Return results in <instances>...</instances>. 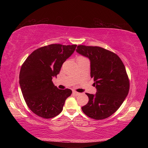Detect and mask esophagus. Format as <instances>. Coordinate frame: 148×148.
Returning a JSON list of instances; mask_svg holds the SVG:
<instances>
[{"instance_id":"obj_1","label":"esophagus","mask_w":148,"mask_h":148,"mask_svg":"<svg viewBox=\"0 0 148 148\" xmlns=\"http://www.w3.org/2000/svg\"><path fill=\"white\" fill-rule=\"evenodd\" d=\"M72 94H73L74 95H75V96H77V95H79V92H76V91H73V92H72Z\"/></svg>"}]
</instances>
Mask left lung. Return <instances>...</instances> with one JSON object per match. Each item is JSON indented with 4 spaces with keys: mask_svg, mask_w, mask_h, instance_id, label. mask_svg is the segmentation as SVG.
I'll list each match as a JSON object with an SVG mask.
<instances>
[{
    "mask_svg": "<svg viewBox=\"0 0 148 148\" xmlns=\"http://www.w3.org/2000/svg\"><path fill=\"white\" fill-rule=\"evenodd\" d=\"M76 51L91 61V77L97 88L95 95L86 93L89 101L82 111L92 119H106L119 109L128 95L130 84L125 65L117 54L101 47L79 45Z\"/></svg>",
    "mask_w": 148,
    "mask_h": 148,
    "instance_id": "1",
    "label": "left lung"
}]
</instances>
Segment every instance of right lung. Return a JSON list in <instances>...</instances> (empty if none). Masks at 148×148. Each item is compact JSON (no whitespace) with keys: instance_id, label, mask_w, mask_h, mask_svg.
I'll use <instances>...</instances> for the list:
<instances>
[{"instance_id":"add662e5","label":"right lung","mask_w":148,"mask_h":148,"mask_svg":"<svg viewBox=\"0 0 148 148\" xmlns=\"http://www.w3.org/2000/svg\"><path fill=\"white\" fill-rule=\"evenodd\" d=\"M77 45L50 44L34 50L27 57L19 72V85L26 104L37 116L45 119L62 112L69 89H59L52 78L57 76L63 62L73 53Z\"/></svg>"}]
</instances>
